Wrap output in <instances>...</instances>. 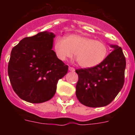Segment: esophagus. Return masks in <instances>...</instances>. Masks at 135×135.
<instances>
[{"instance_id":"esophagus-1","label":"esophagus","mask_w":135,"mask_h":135,"mask_svg":"<svg viewBox=\"0 0 135 135\" xmlns=\"http://www.w3.org/2000/svg\"><path fill=\"white\" fill-rule=\"evenodd\" d=\"M69 71H75V69L72 67H69Z\"/></svg>"}]
</instances>
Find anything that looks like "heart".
I'll use <instances>...</instances> for the list:
<instances>
[{"mask_svg":"<svg viewBox=\"0 0 135 135\" xmlns=\"http://www.w3.org/2000/svg\"><path fill=\"white\" fill-rule=\"evenodd\" d=\"M56 56L65 61L74 55L78 64L85 68H90L101 64L107 57L108 49L105 43L84 36L71 34L66 38H57L53 44Z\"/></svg>","mask_w":135,"mask_h":135,"instance_id":"obj_1","label":"heart"}]
</instances>
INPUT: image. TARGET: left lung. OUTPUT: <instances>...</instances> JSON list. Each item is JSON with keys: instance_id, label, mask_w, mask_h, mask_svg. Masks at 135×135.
<instances>
[{"instance_id": "8db88e82", "label": "left lung", "mask_w": 135, "mask_h": 135, "mask_svg": "<svg viewBox=\"0 0 135 135\" xmlns=\"http://www.w3.org/2000/svg\"><path fill=\"white\" fill-rule=\"evenodd\" d=\"M113 51L101 64L90 68L78 69L76 95L84 105H108L123 87L126 59L121 47L112 45Z\"/></svg>"}]
</instances>
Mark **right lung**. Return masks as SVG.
<instances>
[{"instance_id":"obj_1","label":"right lung","mask_w":135,"mask_h":135,"mask_svg":"<svg viewBox=\"0 0 135 135\" xmlns=\"http://www.w3.org/2000/svg\"><path fill=\"white\" fill-rule=\"evenodd\" d=\"M55 35L48 31L26 37L14 46L8 65L13 89L21 99L32 103H43L55 94L58 80L68 66L53 51Z\"/></svg>"}]
</instances>
